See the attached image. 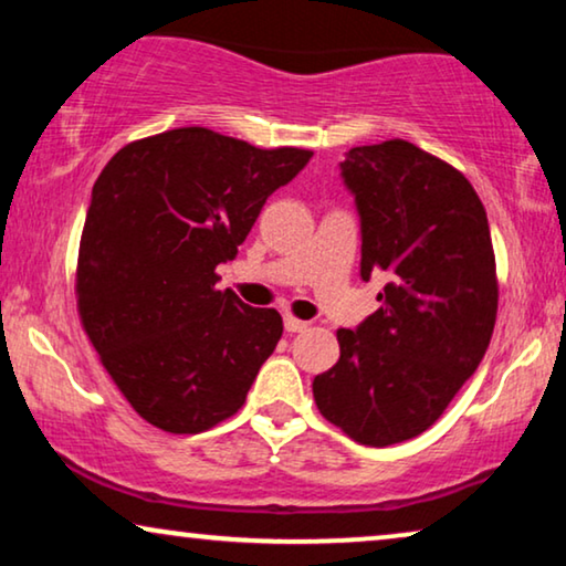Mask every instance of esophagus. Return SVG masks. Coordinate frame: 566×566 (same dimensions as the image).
Listing matches in <instances>:
<instances>
[{"label":"esophagus","mask_w":566,"mask_h":566,"mask_svg":"<svg viewBox=\"0 0 566 566\" xmlns=\"http://www.w3.org/2000/svg\"><path fill=\"white\" fill-rule=\"evenodd\" d=\"M283 327H285V332H291V335H296V332H304V329L308 327V324L296 319V316L285 314V316H283Z\"/></svg>","instance_id":"1"}]
</instances>
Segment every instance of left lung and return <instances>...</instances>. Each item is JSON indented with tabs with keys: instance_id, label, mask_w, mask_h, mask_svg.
Segmentation results:
<instances>
[{
	"instance_id": "obj_1",
	"label": "left lung",
	"mask_w": 566,
	"mask_h": 566,
	"mask_svg": "<svg viewBox=\"0 0 566 566\" xmlns=\"http://www.w3.org/2000/svg\"><path fill=\"white\" fill-rule=\"evenodd\" d=\"M360 216V277L386 275L378 312L339 329L314 378L319 412L363 446L420 436L482 363L497 316L486 211L459 169L391 138L339 161Z\"/></svg>"
}]
</instances>
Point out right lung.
<instances>
[{
    "instance_id": "1",
    "label": "right lung",
    "mask_w": 566,
    "mask_h": 566,
    "mask_svg": "<svg viewBox=\"0 0 566 566\" xmlns=\"http://www.w3.org/2000/svg\"><path fill=\"white\" fill-rule=\"evenodd\" d=\"M308 159L192 126L123 146L99 172L76 304L105 370L154 428L192 436L227 420L273 355L281 314L216 289V268Z\"/></svg>"
}]
</instances>
